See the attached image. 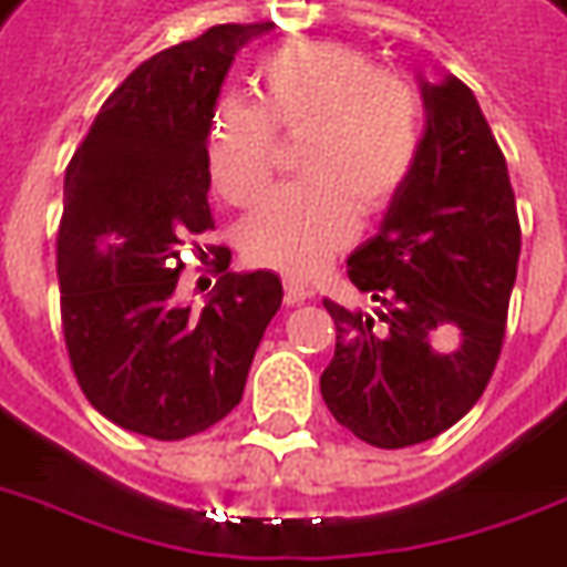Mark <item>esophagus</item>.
Returning <instances> with one entry per match:
<instances>
[{"label":"esophagus","mask_w":567,"mask_h":567,"mask_svg":"<svg viewBox=\"0 0 567 567\" xmlns=\"http://www.w3.org/2000/svg\"><path fill=\"white\" fill-rule=\"evenodd\" d=\"M312 291L307 285L295 282V279H285V303L288 307H295V303H303V300H310Z\"/></svg>","instance_id":"1"}]
</instances>
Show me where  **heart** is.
Returning a JSON list of instances; mask_svg holds the SVG:
<instances>
[{
	"instance_id": "b5f03b06",
	"label": "heart",
	"mask_w": 567,
	"mask_h": 567,
	"mask_svg": "<svg viewBox=\"0 0 567 567\" xmlns=\"http://www.w3.org/2000/svg\"><path fill=\"white\" fill-rule=\"evenodd\" d=\"M260 101H220L208 122V174L233 208L264 199L279 141H300L295 187L239 229L243 255L295 279L322 270L405 189L423 144L417 89L347 42H288L257 63Z\"/></svg>"
}]
</instances>
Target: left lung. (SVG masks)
<instances>
[{"instance_id": "8db88e82", "label": "left lung", "mask_w": 567, "mask_h": 567, "mask_svg": "<svg viewBox=\"0 0 567 567\" xmlns=\"http://www.w3.org/2000/svg\"><path fill=\"white\" fill-rule=\"evenodd\" d=\"M426 134L380 233L347 260L371 312L324 300L338 324L322 399L374 449H408L461 421L501 359L522 227L504 150L473 91L423 82Z\"/></svg>"}]
</instances>
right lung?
Returning a JSON list of instances; mask_svg holds the SVG:
<instances>
[{
  "instance_id": "add662e5",
  "label": "right lung",
  "mask_w": 567,
  "mask_h": 567,
  "mask_svg": "<svg viewBox=\"0 0 567 567\" xmlns=\"http://www.w3.org/2000/svg\"><path fill=\"white\" fill-rule=\"evenodd\" d=\"M272 23H217L153 54L101 106L63 177L58 227L61 328L91 405L122 430L177 442L239 405L267 324L276 272L220 276L202 310L177 303L184 245L215 229L208 122L229 63Z\"/></svg>"
}]
</instances>
